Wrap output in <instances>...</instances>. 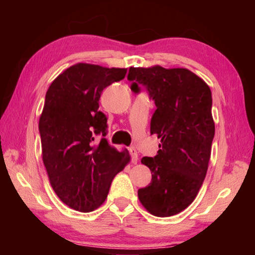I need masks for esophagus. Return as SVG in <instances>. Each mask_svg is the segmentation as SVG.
I'll list each match as a JSON object with an SVG mask.
<instances>
[{
	"label": "esophagus",
	"instance_id": "34e87169",
	"mask_svg": "<svg viewBox=\"0 0 255 255\" xmlns=\"http://www.w3.org/2000/svg\"><path fill=\"white\" fill-rule=\"evenodd\" d=\"M129 153H130L131 155V162L133 164H136L138 162V154H137V150L133 148V147H130L129 148Z\"/></svg>",
	"mask_w": 255,
	"mask_h": 255
}]
</instances>
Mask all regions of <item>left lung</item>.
<instances>
[{
	"label": "left lung",
	"mask_w": 255,
	"mask_h": 255,
	"mask_svg": "<svg viewBox=\"0 0 255 255\" xmlns=\"http://www.w3.org/2000/svg\"><path fill=\"white\" fill-rule=\"evenodd\" d=\"M130 90L144 88L156 110L150 133L161 138L154 157H143L152 181L138 190V198L150 214L170 217L195 200L208 170L215 124L211 91L187 68L130 67Z\"/></svg>",
	"instance_id": "left-lung-1"
}]
</instances>
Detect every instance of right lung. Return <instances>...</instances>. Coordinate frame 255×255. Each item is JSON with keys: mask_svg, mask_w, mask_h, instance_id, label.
<instances>
[{"mask_svg": "<svg viewBox=\"0 0 255 255\" xmlns=\"http://www.w3.org/2000/svg\"><path fill=\"white\" fill-rule=\"evenodd\" d=\"M126 68L75 64L55 79L39 119L42 161L64 204L81 213L105 202L129 155L108 143L107 117L99 100L107 86L125 79ZM102 134L100 142L95 136Z\"/></svg>", "mask_w": 255, "mask_h": 255, "instance_id": "obj_1", "label": "right lung"}]
</instances>
